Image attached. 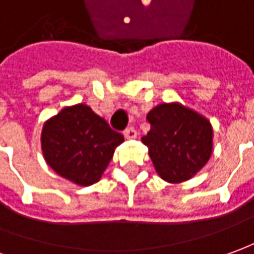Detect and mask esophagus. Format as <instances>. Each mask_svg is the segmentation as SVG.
<instances>
[{
  "label": "esophagus",
  "instance_id": "34e87169",
  "mask_svg": "<svg viewBox=\"0 0 254 254\" xmlns=\"http://www.w3.org/2000/svg\"><path fill=\"white\" fill-rule=\"evenodd\" d=\"M124 136H125L127 139H134V137L137 136V133H136L134 127H127L125 130H124Z\"/></svg>",
  "mask_w": 254,
  "mask_h": 254
}]
</instances>
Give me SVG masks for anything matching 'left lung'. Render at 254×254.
I'll list each match as a JSON object with an SVG mask.
<instances>
[{"label":"left lung","mask_w":254,"mask_h":254,"mask_svg":"<svg viewBox=\"0 0 254 254\" xmlns=\"http://www.w3.org/2000/svg\"><path fill=\"white\" fill-rule=\"evenodd\" d=\"M147 146L158 177L181 184L199 172L213 153V127L201 114L181 103H163L147 114Z\"/></svg>","instance_id":"obj_1"}]
</instances>
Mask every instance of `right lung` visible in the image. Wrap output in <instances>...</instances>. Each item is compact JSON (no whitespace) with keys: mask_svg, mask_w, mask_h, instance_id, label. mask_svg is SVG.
I'll use <instances>...</instances> for the list:
<instances>
[{"mask_svg":"<svg viewBox=\"0 0 254 254\" xmlns=\"http://www.w3.org/2000/svg\"><path fill=\"white\" fill-rule=\"evenodd\" d=\"M124 136L86 104L62 108L44 122L41 151L60 177L79 186L98 182Z\"/></svg>","mask_w":254,"mask_h":254,"instance_id":"1","label":"right lung"}]
</instances>
